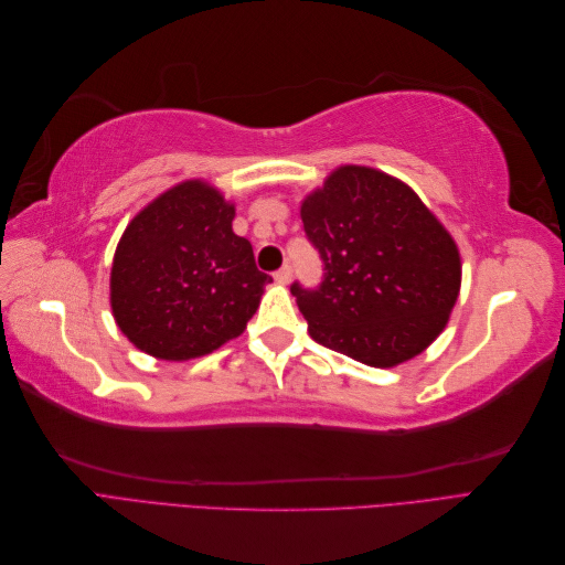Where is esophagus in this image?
<instances>
[{
    "label": "esophagus",
    "instance_id": "34e87169",
    "mask_svg": "<svg viewBox=\"0 0 565 565\" xmlns=\"http://www.w3.org/2000/svg\"><path fill=\"white\" fill-rule=\"evenodd\" d=\"M276 280L280 285H287L289 280H292V266H282L280 270H276Z\"/></svg>",
    "mask_w": 565,
    "mask_h": 565
}]
</instances>
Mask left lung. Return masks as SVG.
<instances>
[{
  "mask_svg": "<svg viewBox=\"0 0 565 565\" xmlns=\"http://www.w3.org/2000/svg\"><path fill=\"white\" fill-rule=\"evenodd\" d=\"M301 221L324 273L318 287L289 289L318 344L393 367L443 332L459 252L413 188L372 167H339L301 202Z\"/></svg>",
  "mask_w": 565,
  "mask_h": 565,
  "instance_id": "1",
  "label": "left lung"
}]
</instances>
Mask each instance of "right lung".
<instances>
[{"instance_id": "right-lung-1", "label": "right lung", "mask_w": 565, "mask_h": 565, "mask_svg": "<svg viewBox=\"0 0 565 565\" xmlns=\"http://www.w3.org/2000/svg\"><path fill=\"white\" fill-rule=\"evenodd\" d=\"M235 207L183 181L131 218L110 270L117 328L160 361H188L241 337L273 278L233 233Z\"/></svg>"}]
</instances>
